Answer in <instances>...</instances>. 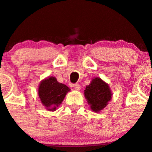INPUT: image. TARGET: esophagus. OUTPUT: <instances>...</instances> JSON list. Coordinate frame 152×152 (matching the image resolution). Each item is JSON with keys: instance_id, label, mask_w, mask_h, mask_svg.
<instances>
[{"instance_id": "esophagus-1", "label": "esophagus", "mask_w": 152, "mask_h": 152, "mask_svg": "<svg viewBox=\"0 0 152 152\" xmlns=\"http://www.w3.org/2000/svg\"><path fill=\"white\" fill-rule=\"evenodd\" d=\"M72 87H73L76 90H79L81 88L80 85H78V84H73V85H72Z\"/></svg>"}]
</instances>
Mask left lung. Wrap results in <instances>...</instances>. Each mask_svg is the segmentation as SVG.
<instances>
[{
	"mask_svg": "<svg viewBox=\"0 0 152 152\" xmlns=\"http://www.w3.org/2000/svg\"><path fill=\"white\" fill-rule=\"evenodd\" d=\"M112 95L109 85L99 77L94 78L85 90V99L95 113H99L107 107Z\"/></svg>",
	"mask_w": 152,
	"mask_h": 152,
	"instance_id": "8db88e82",
	"label": "left lung"
}]
</instances>
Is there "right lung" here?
<instances>
[{"instance_id":"1","label":"right lung","mask_w":152,"mask_h":152,"mask_svg":"<svg viewBox=\"0 0 152 152\" xmlns=\"http://www.w3.org/2000/svg\"><path fill=\"white\" fill-rule=\"evenodd\" d=\"M70 88L64 84L59 83L53 76L48 77L40 82L38 95L42 105L49 111H55L56 107L63 102Z\"/></svg>"}]
</instances>
